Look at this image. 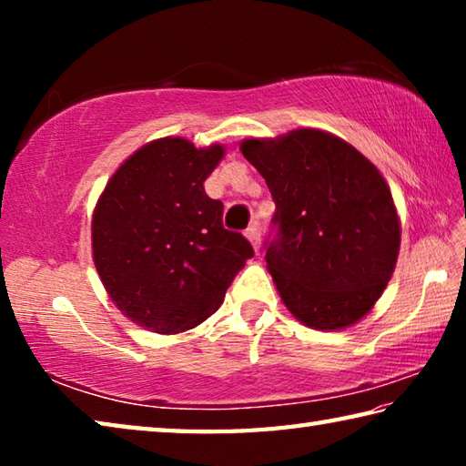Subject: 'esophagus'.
<instances>
[{
	"mask_svg": "<svg viewBox=\"0 0 466 466\" xmlns=\"http://www.w3.org/2000/svg\"><path fill=\"white\" fill-rule=\"evenodd\" d=\"M247 238L250 240V244H252V248L255 250H258L261 248V224L258 222H252L248 228H247Z\"/></svg>",
	"mask_w": 466,
	"mask_h": 466,
	"instance_id": "1",
	"label": "esophagus"
}]
</instances>
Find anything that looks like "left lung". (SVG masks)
<instances>
[{"label":"left lung","mask_w":466,"mask_h":466,"mask_svg":"<svg viewBox=\"0 0 466 466\" xmlns=\"http://www.w3.org/2000/svg\"><path fill=\"white\" fill-rule=\"evenodd\" d=\"M240 149L275 201L265 261L283 304L319 330L358 322L384 291L400 247L397 208L380 172L319 129L247 139Z\"/></svg>","instance_id":"1"}]
</instances>
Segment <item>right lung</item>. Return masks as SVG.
Segmentation results:
<instances>
[{
	"mask_svg": "<svg viewBox=\"0 0 466 466\" xmlns=\"http://www.w3.org/2000/svg\"><path fill=\"white\" fill-rule=\"evenodd\" d=\"M222 157V146L156 139L127 157L100 195L94 265L136 325L162 335L197 327L255 255L240 232L226 230L224 203L203 188Z\"/></svg>",
	"mask_w": 466,
	"mask_h": 466,
	"instance_id": "add662e5",
	"label": "right lung"
}]
</instances>
